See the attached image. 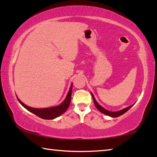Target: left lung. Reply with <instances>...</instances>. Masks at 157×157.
Returning <instances> with one entry per match:
<instances>
[{"label":"left lung","mask_w":157,"mask_h":157,"mask_svg":"<svg viewBox=\"0 0 157 157\" xmlns=\"http://www.w3.org/2000/svg\"><path fill=\"white\" fill-rule=\"evenodd\" d=\"M92 98H93L94 103V105H95V106L97 107V109L99 110L100 112H101L102 113L106 114V115L109 116L111 117H113V118H116V117H118V116H120L121 115H123V114L125 113V112H127L128 110H129L131 108V107L132 106V105H131V106L127 107V108L122 109V110H121V111H108V110H106V109L103 108L102 106H101L99 104H98L97 101H96L95 98H94V95L92 94Z\"/></svg>","instance_id":"1"}]
</instances>
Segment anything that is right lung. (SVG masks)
Returning <instances> with one entry per match:
<instances>
[{
	"label": "right lung",
	"instance_id": "add662e5",
	"mask_svg": "<svg viewBox=\"0 0 157 157\" xmlns=\"http://www.w3.org/2000/svg\"><path fill=\"white\" fill-rule=\"evenodd\" d=\"M71 94H72V85L70 88V90L68 93H67V97L65 98V100L61 104H60L59 106H53L50 107V108H46V109H34L32 108L25 105V104L20 101V99H18L19 102L25 107V109H27L28 111L31 112V113L35 114V115L39 116V118L46 119V120H51V119L56 118L57 117L62 115L63 113H65L66 111V110L68 108L70 103H71Z\"/></svg>",
	"mask_w": 157,
	"mask_h": 157
}]
</instances>
